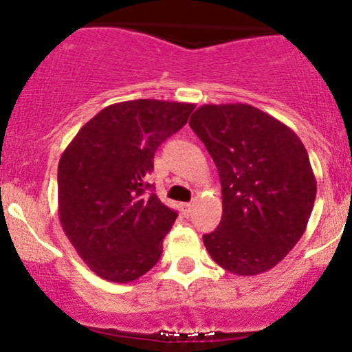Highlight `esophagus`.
<instances>
[{"mask_svg":"<svg viewBox=\"0 0 352 352\" xmlns=\"http://www.w3.org/2000/svg\"><path fill=\"white\" fill-rule=\"evenodd\" d=\"M180 207H182V212H184L185 215H188V213L192 212V208H193V204H182Z\"/></svg>","mask_w":352,"mask_h":352,"instance_id":"34e87169","label":"esophagus"}]
</instances>
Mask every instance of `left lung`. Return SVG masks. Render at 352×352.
Here are the masks:
<instances>
[{
    "instance_id": "8db88e82",
    "label": "left lung",
    "mask_w": 352,
    "mask_h": 352,
    "mask_svg": "<svg viewBox=\"0 0 352 352\" xmlns=\"http://www.w3.org/2000/svg\"><path fill=\"white\" fill-rule=\"evenodd\" d=\"M188 124L217 165L223 199L205 248L238 276L268 272L300 241L313 212L316 179L305 145L248 104H205Z\"/></svg>"
}]
</instances>
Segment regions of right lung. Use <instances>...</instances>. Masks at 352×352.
I'll list each match as a JSON object with an SVG mask.
<instances>
[{"instance_id":"add662e5","label":"right lung","mask_w":352,"mask_h":352,"mask_svg":"<svg viewBox=\"0 0 352 352\" xmlns=\"http://www.w3.org/2000/svg\"><path fill=\"white\" fill-rule=\"evenodd\" d=\"M193 109L157 99L112 104L84 124L60 155L59 221L84 263L104 280L134 281L159 261L177 213L145 177L153 153Z\"/></svg>"}]
</instances>
